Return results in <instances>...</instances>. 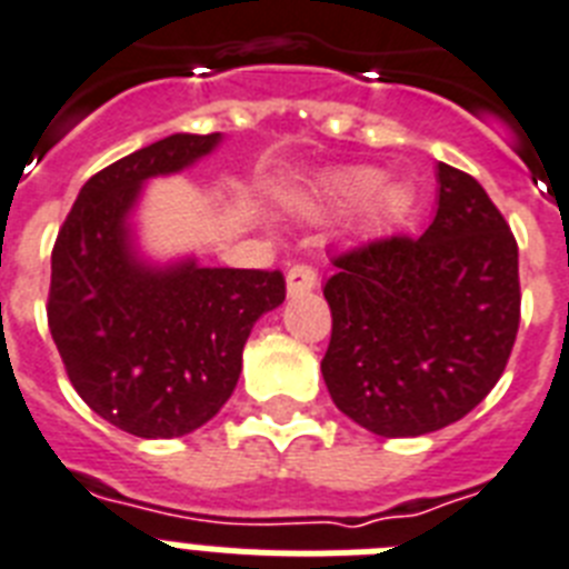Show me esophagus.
<instances>
[{"instance_id": "obj_1", "label": "esophagus", "mask_w": 569, "mask_h": 569, "mask_svg": "<svg viewBox=\"0 0 569 569\" xmlns=\"http://www.w3.org/2000/svg\"><path fill=\"white\" fill-rule=\"evenodd\" d=\"M315 286H318V271L312 269V266H307V262H295L292 269L286 271V289H289V295H307L312 292Z\"/></svg>"}]
</instances>
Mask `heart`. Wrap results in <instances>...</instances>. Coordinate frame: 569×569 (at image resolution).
I'll return each instance as SVG.
<instances>
[{"label": "heart", "instance_id": "1", "mask_svg": "<svg viewBox=\"0 0 569 569\" xmlns=\"http://www.w3.org/2000/svg\"><path fill=\"white\" fill-rule=\"evenodd\" d=\"M381 184V176L376 170H347V173L332 179L329 193L336 196L338 202H361L367 196H373Z\"/></svg>", "mask_w": 569, "mask_h": 569}]
</instances>
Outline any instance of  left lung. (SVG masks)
<instances>
[{
	"instance_id": "obj_1",
	"label": "left lung",
	"mask_w": 569,
	"mask_h": 569,
	"mask_svg": "<svg viewBox=\"0 0 569 569\" xmlns=\"http://www.w3.org/2000/svg\"><path fill=\"white\" fill-rule=\"evenodd\" d=\"M422 237L343 251L323 286L332 338L321 361L341 413L379 437L457 422L503 376L520 323L518 242L480 181L437 167Z\"/></svg>"
}]
</instances>
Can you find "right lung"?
I'll list each match as a JSON object with an SVG mask.
<instances>
[{
	"label": "right lung",
	"mask_w": 569,
	"mask_h": 569,
	"mask_svg": "<svg viewBox=\"0 0 569 569\" xmlns=\"http://www.w3.org/2000/svg\"><path fill=\"white\" fill-rule=\"evenodd\" d=\"M222 141L176 132L80 188L51 251L49 329L89 408L144 439L202 428L231 399L257 318L286 300L280 271L141 260L132 211L147 179L179 173Z\"/></svg>",
	"instance_id": "1"
}]
</instances>
